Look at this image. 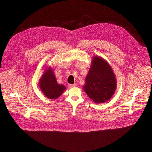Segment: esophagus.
Returning a JSON list of instances; mask_svg holds the SVG:
<instances>
[{
  "mask_svg": "<svg viewBox=\"0 0 152 152\" xmlns=\"http://www.w3.org/2000/svg\"><path fill=\"white\" fill-rule=\"evenodd\" d=\"M77 86V85L76 84H69V87H76Z\"/></svg>",
  "mask_w": 152,
  "mask_h": 152,
  "instance_id": "esophagus-1",
  "label": "esophagus"
}]
</instances>
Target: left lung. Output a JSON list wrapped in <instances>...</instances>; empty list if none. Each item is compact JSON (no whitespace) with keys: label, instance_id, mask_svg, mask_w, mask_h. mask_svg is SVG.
<instances>
[{"label":"left lung","instance_id":"left-lung-1","mask_svg":"<svg viewBox=\"0 0 152 152\" xmlns=\"http://www.w3.org/2000/svg\"><path fill=\"white\" fill-rule=\"evenodd\" d=\"M91 63L83 88L94 103H104L116 91V76L111 66L103 58L94 56Z\"/></svg>","mask_w":152,"mask_h":152}]
</instances>
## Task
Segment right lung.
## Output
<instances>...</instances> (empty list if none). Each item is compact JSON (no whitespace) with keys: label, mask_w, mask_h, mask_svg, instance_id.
<instances>
[{"label":"right lung","mask_w":152,"mask_h":152,"mask_svg":"<svg viewBox=\"0 0 152 152\" xmlns=\"http://www.w3.org/2000/svg\"><path fill=\"white\" fill-rule=\"evenodd\" d=\"M39 86L44 95L51 100L56 99L63 93L66 87L57 83L52 67L46 68L39 80Z\"/></svg>","instance_id":"right-lung-1"}]
</instances>
